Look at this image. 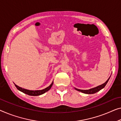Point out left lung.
Listing matches in <instances>:
<instances>
[{
    "label": "left lung",
    "instance_id": "8db88e82",
    "mask_svg": "<svg viewBox=\"0 0 121 121\" xmlns=\"http://www.w3.org/2000/svg\"><path fill=\"white\" fill-rule=\"evenodd\" d=\"M110 77H109V79H108L104 84L100 85L97 86V87H95L92 88V89H90L89 90H80V89H77V88H75V87H74V89L76 90H77V91L81 92H82V93H85V94H93V93H95L99 91L100 90L103 89V88L105 87L106 85H107V84L108 83V81H109L110 78Z\"/></svg>",
    "mask_w": 121,
    "mask_h": 121
}]
</instances>
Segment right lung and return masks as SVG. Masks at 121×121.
Masks as SVG:
<instances>
[{
	"instance_id": "1",
	"label": "right lung",
	"mask_w": 121,
	"mask_h": 121,
	"mask_svg": "<svg viewBox=\"0 0 121 121\" xmlns=\"http://www.w3.org/2000/svg\"><path fill=\"white\" fill-rule=\"evenodd\" d=\"M14 84L15 85V86L16 87V88H17V89L19 91L22 92H23L24 93H26V94L28 95H32V96H37V95H42V94H43V93H46V92L49 91V90L51 89L52 85H53V82H52V84H50V85L48 86V87H46V89L41 90H35V91H34V90H26L25 89H23V88H22L21 87H19V86H17V85H16L14 83Z\"/></svg>"
}]
</instances>
